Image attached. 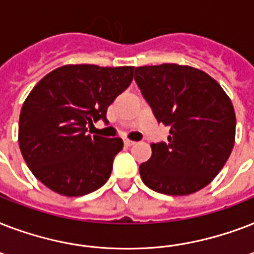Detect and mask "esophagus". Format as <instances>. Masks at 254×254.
<instances>
[{"mask_svg": "<svg viewBox=\"0 0 254 254\" xmlns=\"http://www.w3.org/2000/svg\"><path fill=\"white\" fill-rule=\"evenodd\" d=\"M134 143V141H130V139H124V145H125V146H133Z\"/></svg>", "mask_w": 254, "mask_h": 254, "instance_id": "34e87169", "label": "esophagus"}]
</instances>
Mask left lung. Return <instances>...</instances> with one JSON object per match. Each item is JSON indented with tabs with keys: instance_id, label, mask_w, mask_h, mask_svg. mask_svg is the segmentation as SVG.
Masks as SVG:
<instances>
[{
	"instance_id": "obj_1",
	"label": "left lung",
	"mask_w": 254,
	"mask_h": 254,
	"mask_svg": "<svg viewBox=\"0 0 254 254\" xmlns=\"http://www.w3.org/2000/svg\"><path fill=\"white\" fill-rule=\"evenodd\" d=\"M134 80L159 124L169 127L167 142L151 145V158L139 166L149 189L189 195L211 183L235 145L236 116L216 80L189 65L135 67Z\"/></svg>"
}]
</instances>
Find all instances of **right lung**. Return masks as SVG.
Returning <instances> with one entry per match:
<instances>
[{
  "label": "right lung",
  "instance_id": "add662e5",
  "mask_svg": "<svg viewBox=\"0 0 254 254\" xmlns=\"http://www.w3.org/2000/svg\"><path fill=\"white\" fill-rule=\"evenodd\" d=\"M134 67L63 65L30 92L19 116L18 142L31 173L64 196H81L111 177L121 138L91 135L108 107L133 80Z\"/></svg>",
  "mask_w": 254,
  "mask_h": 254
}]
</instances>
